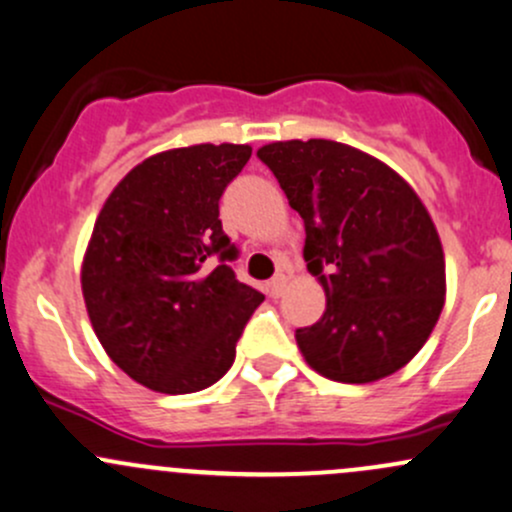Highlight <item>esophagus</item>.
I'll return each mask as SVG.
<instances>
[{
  "label": "esophagus",
  "instance_id": "esophagus-1",
  "mask_svg": "<svg viewBox=\"0 0 512 512\" xmlns=\"http://www.w3.org/2000/svg\"><path fill=\"white\" fill-rule=\"evenodd\" d=\"M284 287H287V277L284 274H274L270 279V284H267V289H270V297H282L284 294Z\"/></svg>",
  "mask_w": 512,
  "mask_h": 512
}]
</instances>
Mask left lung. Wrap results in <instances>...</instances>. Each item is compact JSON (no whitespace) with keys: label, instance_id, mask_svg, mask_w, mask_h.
Masks as SVG:
<instances>
[{"label":"left lung","instance_id":"8db88e82","mask_svg":"<svg viewBox=\"0 0 512 512\" xmlns=\"http://www.w3.org/2000/svg\"><path fill=\"white\" fill-rule=\"evenodd\" d=\"M304 220V260L326 292L299 351L338 383H373L427 343L446 294L444 250L427 208L400 174L331 139L257 152Z\"/></svg>","mask_w":512,"mask_h":512}]
</instances>
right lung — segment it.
Here are the masks:
<instances>
[{"label": "right lung", "instance_id": "right-lung-1", "mask_svg": "<svg viewBox=\"0 0 512 512\" xmlns=\"http://www.w3.org/2000/svg\"><path fill=\"white\" fill-rule=\"evenodd\" d=\"M247 144H196L144 159L115 186L83 260V297L107 355L166 395L206 390L235 360L262 294L235 277L220 196Z\"/></svg>", "mask_w": 512, "mask_h": 512}]
</instances>
